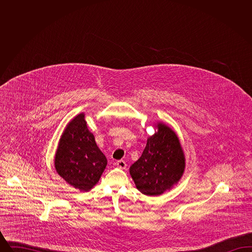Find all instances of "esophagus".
<instances>
[{"label": "esophagus", "instance_id": "esophagus-1", "mask_svg": "<svg viewBox=\"0 0 252 252\" xmlns=\"http://www.w3.org/2000/svg\"><path fill=\"white\" fill-rule=\"evenodd\" d=\"M116 166L118 168H120V169H126V161L125 160H118L117 162H116Z\"/></svg>", "mask_w": 252, "mask_h": 252}]
</instances>
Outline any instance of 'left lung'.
Returning <instances> with one entry per match:
<instances>
[{"label":"left lung","mask_w":252,"mask_h":252,"mask_svg":"<svg viewBox=\"0 0 252 252\" xmlns=\"http://www.w3.org/2000/svg\"><path fill=\"white\" fill-rule=\"evenodd\" d=\"M185 158L176 133L158 124V132L149 137L141 158L129 173L137 189L146 195H159L180 180Z\"/></svg>","instance_id":"left-lung-1"}]
</instances>
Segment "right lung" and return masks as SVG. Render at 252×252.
<instances>
[{
    "mask_svg": "<svg viewBox=\"0 0 252 252\" xmlns=\"http://www.w3.org/2000/svg\"><path fill=\"white\" fill-rule=\"evenodd\" d=\"M107 166V158L89 131L83 113L74 117L60 139L55 167L63 180L80 191L91 190Z\"/></svg>",
    "mask_w": 252,
    "mask_h": 252,
    "instance_id": "obj_1",
    "label": "right lung"
}]
</instances>
